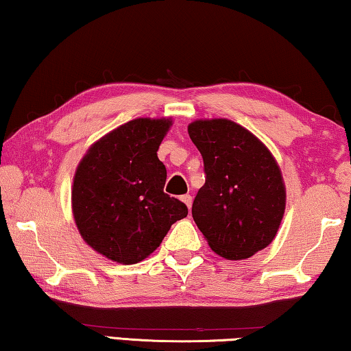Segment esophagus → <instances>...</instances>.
<instances>
[{
  "label": "esophagus",
  "mask_w": 351,
  "mask_h": 351,
  "mask_svg": "<svg viewBox=\"0 0 351 351\" xmlns=\"http://www.w3.org/2000/svg\"><path fill=\"white\" fill-rule=\"evenodd\" d=\"M181 201L189 207V209H190V207H192V197H190V195H182Z\"/></svg>",
  "instance_id": "obj_1"
}]
</instances>
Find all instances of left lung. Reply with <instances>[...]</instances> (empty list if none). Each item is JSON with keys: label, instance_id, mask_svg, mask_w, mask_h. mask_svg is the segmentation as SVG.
I'll return each instance as SVG.
<instances>
[{"label": "left lung", "instance_id": "1", "mask_svg": "<svg viewBox=\"0 0 351 351\" xmlns=\"http://www.w3.org/2000/svg\"><path fill=\"white\" fill-rule=\"evenodd\" d=\"M190 139L204 161L206 182L192 217L213 252L252 257L274 240L287 203L283 178L263 142L228 119L195 121Z\"/></svg>", "mask_w": 351, "mask_h": 351}]
</instances>
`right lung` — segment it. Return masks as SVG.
<instances>
[{
    "instance_id": "obj_1",
    "label": "right lung",
    "mask_w": 351,
    "mask_h": 351,
    "mask_svg": "<svg viewBox=\"0 0 351 351\" xmlns=\"http://www.w3.org/2000/svg\"><path fill=\"white\" fill-rule=\"evenodd\" d=\"M170 119L139 117L90 147L73 184V213L82 239L122 265L147 258L187 206L164 193L167 180L158 148Z\"/></svg>"
}]
</instances>
